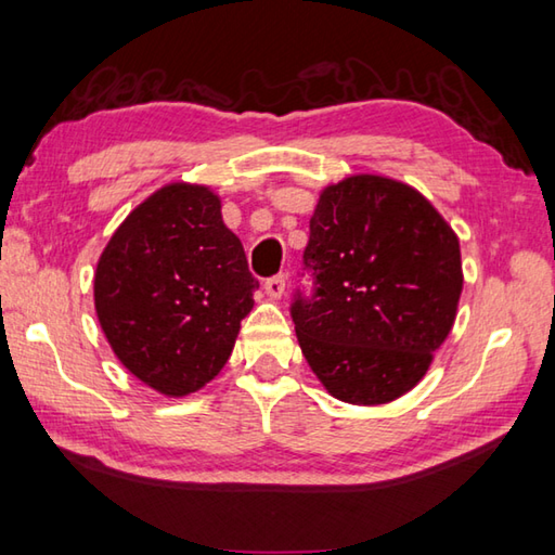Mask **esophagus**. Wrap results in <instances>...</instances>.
I'll return each mask as SVG.
<instances>
[{"instance_id":"1","label":"esophagus","mask_w":555,"mask_h":555,"mask_svg":"<svg viewBox=\"0 0 555 555\" xmlns=\"http://www.w3.org/2000/svg\"><path fill=\"white\" fill-rule=\"evenodd\" d=\"M264 291H267V296L274 298V300L284 296V291H286V274L269 276V279L264 281Z\"/></svg>"}]
</instances>
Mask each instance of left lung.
Segmentation results:
<instances>
[{
	"instance_id": "1",
	"label": "left lung",
	"mask_w": 555,
	"mask_h": 555,
	"mask_svg": "<svg viewBox=\"0 0 555 555\" xmlns=\"http://www.w3.org/2000/svg\"><path fill=\"white\" fill-rule=\"evenodd\" d=\"M291 318L330 395L385 404L426 375L462 293L460 241L404 182L353 176L320 194Z\"/></svg>"
}]
</instances>
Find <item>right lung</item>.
I'll use <instances>...</instances> for the list:
<instances>
[{"label": "right lung", "mask_w": 555, "mask_h": 555, "mask_svg": "<svg viewBox=\"0 0 555 555\" xmlns=\"http://www.w3.org/2000/svg\"><path fill=\"white\" fill-rule=\"evenodd\" d=\"M259 281L209 188L176 182L139 204L98 259V322L115 356L160 395L219 375Z\"/></svg>", "instance_id": "1"}]
</instances>
